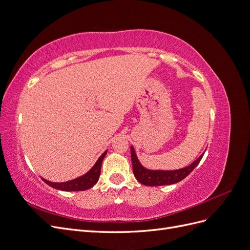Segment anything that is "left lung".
<instances>
[{
	"label": "left lung",
	"instance_id": "8db88e82",
	"mask_svg": "<svg viewBox=\"0 0 250 250\" xmlns=\"http://www.w3.org/2000/svg\"><path fill=\"white\" fill-rule=\"evenodd\" d=\"M131 149V162H132V170L134 177L141 184L149 186V187H156V186H169L173 184H177L180 180L186 178L190 174L197 165L200 163L201 158L204 152L194 161L191 165L187 166L185 168L177 169V170H150L144 167L140 163L139 158L135 154V150L132 146Z\"/></svg>",
	"mask_w": 250,
	"mask_h": 250
}]
</instances>
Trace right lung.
I'll use <instances>...</instances> for the list:
<instances>
[{
	"label": "right lung",
	"instance_id": "add662e5",
	"mask_svg": "<svg viewBox=\"0 0 250 250\" xmlns=\"http://www.w3.org/2000/svg\"><path fill=\"white\" fill-rule=\"evenodd\" d=\"M107 151L98 158V161L96 164L93 166L92 169H90L87 173H85L84 175H82L80 177H77L75 179L69 180V181H64V183H52V181H49L47 179L42 180L46 183L48 186L56 188V190L60 191H66V192H78V191H85L88 190L94 185H96L99 180L100 177V173H101V165L103 162V158L106 155Z\"/></svg>",
	"mask_w": 250,
	"mask_h": 250
}]
</instances>
